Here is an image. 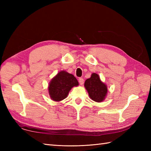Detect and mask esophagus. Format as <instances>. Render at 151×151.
Masks as SVG:
<instances>
[{
  "label": "esophagus",
  "instance_id": "obj_1",
  "mask_svg": "<svg viewBox=\"0 0 151 151\" xmlns=\"http://www.w3.org/2000/svg\"><path fill=\"white\" fill-rule=\"evenodd\" d=\"M78 82H79V84H80L82 85L83 84H84V78H80L78 79Z\"/></svg>",
  "mask_w": 151,
  "mask_h": 151
}]
</instances>
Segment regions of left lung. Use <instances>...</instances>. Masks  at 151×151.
I'll use <instances>...</instances> for the list:
<instances>
[{
    "mask_svg": "<svg viewBox=\"0 0 151 151\" xmlns=\"http://www.w3.org/2000/svg\"><path fill=\"white\" fill-rule=\"evenodd\" d=\"M84 87L91 100L97 102L104 101L108 93V88L107 86L101 81L98 74L92 73L91 77L85 81Z\"/></svg>",
    "mask_w": 151,
    "mask_h": 151,
    "instance_id": "8db88e82",
    "label": "left lung"
}]
</instances>
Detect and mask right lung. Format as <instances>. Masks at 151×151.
<instances>
[{"label":"right lung","mask_w":151,"mask_h":151,"mask_svg":"<svg viewBox=\"0 0 151 151\" xmlns=\"http://www.w3.org/2000/svg\"><path fill=\"white\" fill-rule=\"evenodd\" d=\"M79 85L78 82L72 74L61 70L51 80L48 86L50 99L56 102L65 99L73 87Z\"/></svg>","instance_id":"add662e5"}]
</instances>
